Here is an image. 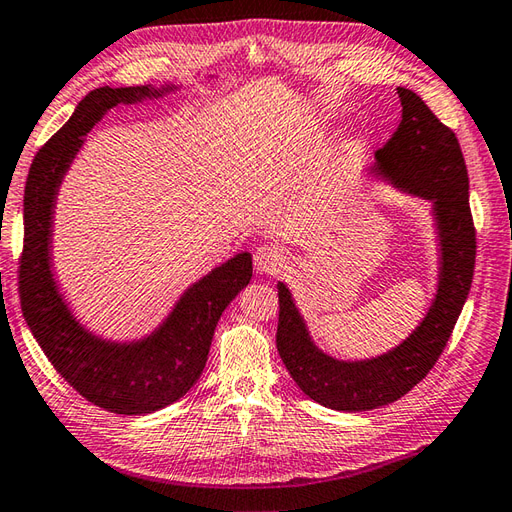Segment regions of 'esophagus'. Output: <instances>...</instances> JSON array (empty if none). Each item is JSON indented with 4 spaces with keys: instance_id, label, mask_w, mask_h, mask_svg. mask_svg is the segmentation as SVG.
I'll list each match as a JSON object with an SVG mask.
<instances>
[{
    "instance_id": "esophagus-1",
    "label": "esophagus",
    "mask_w": 512,
    "mask_h": 512,
    "mask_svg": "<svg viewBox=\"0 0 512 512\" xmlns=\"http://www.w3.org/2000/svg\"><path fill=\"white\" fill-rule=\"evenodd\" d=\"M253 259H255V268L259 272L275 275V272H279L283 268L285 259H288V253H285V248H281L277 244H261V246H257Z\"/></svg>"
}]
</instances>
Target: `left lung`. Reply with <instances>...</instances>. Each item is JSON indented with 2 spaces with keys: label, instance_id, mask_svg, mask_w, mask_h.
Returning a JSON list of instances; mask_svg holds the SVG:
<instances>
[{
  "label": "left lung",
  "instance_id": "obj_1",
  "mask_svg": "<svg viewBox=\"0 0 512 512\" xmlns=\"http://www.w3.org/2000/svg\"><path fill=\"white\" fill-rule=\"evenodd\" d=\"M403 117L377 150V172L406 192L434 202L441 237V283L417 331L395 351L366 362H338L314 347L292 296L279 283L277 349L307 397L331 410L362 412L401 399L432 371L454 331L471 290L475 227L469 207V174L454 130L417 93L397 89Z\"/></svg>",
  "mask_w": 512,
  "mask_h": 512
}]
</instances>
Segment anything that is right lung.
<instances>
[{
	"label": "right lung",
	"instance_id": "right-lung-1",
	"mask_svg": "<svg viewBox=\"0 0 512 512\" xmlns=\"http://www.w3.org/2000/svg\"><path fill=\"white\" fill-rule=\"evenodd\" d=\"M152 87L93 89L67 124L34 154L23 192L19 299L23 318L65 382L93 406L115 414H148L192 388L207 364L213 331L235 294L253 277L251 253L235 255L185 292L157 334L111 344L82 329L58 296L50 272L52 205L61 178L91 126L120 102L159 95Z\"/></svg>",
	"mask_w": 512,
	"mask_h": 512
}]
</instances>
